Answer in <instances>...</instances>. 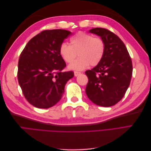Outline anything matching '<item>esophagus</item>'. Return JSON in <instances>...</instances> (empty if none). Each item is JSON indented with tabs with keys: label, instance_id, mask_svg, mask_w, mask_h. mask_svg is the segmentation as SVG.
I'll return each instance as SVG.
<instances>
[{
	"label": "esophagus",
	"instance_id": "34e87169",
	"mask_svg": "<svg viewBox=\"0 0 151 151\" xmlns=\"http://www.w3.org/2000/svg\"><path fill=\"white\" fill-rule=\"evenodd\" d=\"M81 74V72H77V71H75L74 72V76L76 77V76H79V75H80Z\"/></svg>",
	"mask_w": 151,
	"mask_h": 151
}]
</instances>
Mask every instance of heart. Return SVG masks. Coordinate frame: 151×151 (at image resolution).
I'll use <instances>...</instances> for the list:
<instances>
[{
	"label": "heart",
	"mask_w": 151,
	"mask_h": 151,
	"mask_svg": "<svg viewBox=\"0 0 151 151\" xmlns=\"http://www.w3.org/2000/svg\"><path fill=\"white\" fill-rule=\"evenodd\" d=\"M70 45L62 43L59 53L66 63H70L76 56L79 58L68 66L73 70H83L89 65L96 66L101 62L105 52L104 40L92 35L79 32L70 38Z\"/></svg>",
	"instance_id": "obj_1"
}]
</instances>
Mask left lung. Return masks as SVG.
Returning <instances> with one entry per match:
<instances>
[{
    "instance_id": "obj_1",
    "label": "left lung",
    "mask_w": 151,
    "mask_h": 151,
    "mask_svg": "<svg viewBox=\"0 0 151 151\" xmlns=\"http://www.w3.org/2000/svg\"><path fill=\"white\" fill-rule=\"evenodd\" d=\"M90 33L104 40L105 52L98 65L86 70L88 77L86 93L94 104L109 107L116 104L124 96L132 76V62L122 40L106 28H96Z\"/></svg>"
}]
</instances>
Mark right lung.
<instances>
[{"label": "right lung", "mask_w": 151, "mask_h": 151, "mask_svg": "<svg viewBox=\"0 0 151 151\" xmlns=\"http://www.w3.org/2000/svg\"><path fill=\"white\" fill-rule=\"evenodd\" d=\"M71 32L57 29L44 30L32 38L20 54L17 79L25 98L38 108L56 104L64 93L73 71L63 72L66 67L59 47Z\"/></svg>", "instance_id": "1"}]
</instances>
